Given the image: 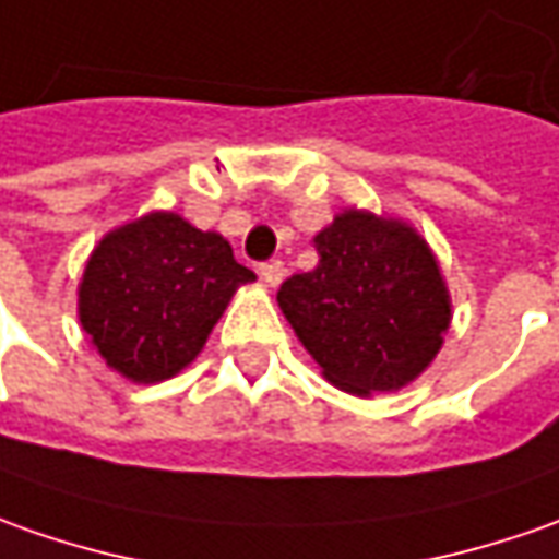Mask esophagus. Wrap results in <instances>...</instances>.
Masks as SVG:
<instances>
[{"label": "esophagus", "instance_id": "esophagus-1", "mask_svg": "<svg viewBox=\"0 0 559 559\" xmlns=\"http://www.w3.org/2000/svg\"><path fill=\"white\" fill-rule=\"evenodd\" d=\"M260 278L269 284V287H278L281 278H284V263L281 260H269V263L260 265Z\"/></svg>", "mask_w": 559, "mask_h": 559}]
</instances>
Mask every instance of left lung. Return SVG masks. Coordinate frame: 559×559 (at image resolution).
<instances>
[{
	"instance_id": "obj_1",
	"label": "left lung",
	"mask_w": 559,
	"mask_h": 559,
	"mask_svg": "<svg viewBox=\"0 0 559 559\" xmlns=\"http://www.w3.org/2000/svg\"><path fill=\"white\" fill-rule=\"evenodd\" d=\"M311 245L318 265L281 284L278 306L324 379L358 397L416 382L453 321L428 241L401 216L345 207Z\"/></svg>"
}]
</instances>
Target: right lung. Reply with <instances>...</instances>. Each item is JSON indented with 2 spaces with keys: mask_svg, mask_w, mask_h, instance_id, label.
Instances as JSON below:
<instances>
[{
  "mask_svg": "<svg viewBox=\"0 0 559 559\" xmlns=\"http://www.w3.org/2000/svg\"><path fill=\"white\" fill-rule=\"evenodd\" d=\"M257 281L219 231L150 211L106 231L79 281V324L94 352L136 385L199 358L241 284Z\"/></svg>",
  "mask_w": 559,
  "mask_h": 559,
  "instance_id": "obj_1",
  "label": "right lung"
}]
</instances>
